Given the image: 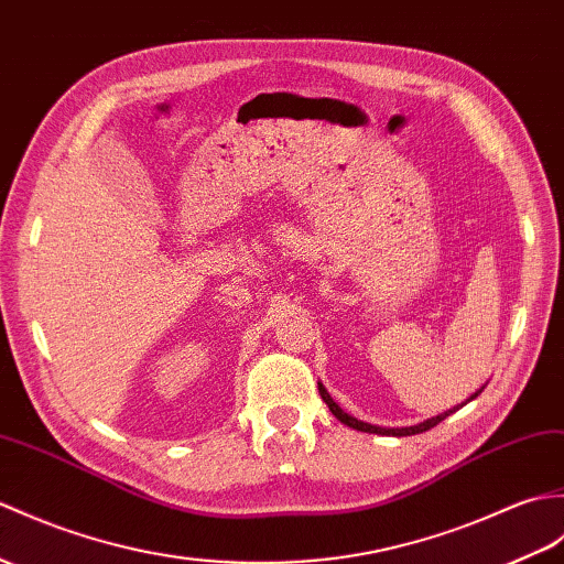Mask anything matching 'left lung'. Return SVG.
Here are the masks:
<instances>
[{
	"label": "left lung",
	"mask_w": 564,
	"mask_h": 564,
	"mask_svg": "<svg viewBox=\"0 0 564 564\" xmlns=\"http://www.w3.org/2000/svg\"><path fill=\"white\" fill-rule=\"evenodd\" d=\"M486 389V387H480L476 394H470V399H466V401H474L480 391ZM319 394H322V399H324V403L329 405V411L338 417V421H341L344 425H348V427H352V430H360V432H375V435H389V437H409V435H421V432H425V430H430V427H435L437 423H442L444 417L447 415H452L454 411H459L462 405H456V409H452V411H444V413H440V415H435V417H427V421H423V423H417V425H409V427H379V425H370V423H362V421H358V417H352V415H348L341 405H338L332 397H329V391L324 389V384L319 382Z\"/></svg>",
	"instance_id": "8db88e82"
}]
</instances>
